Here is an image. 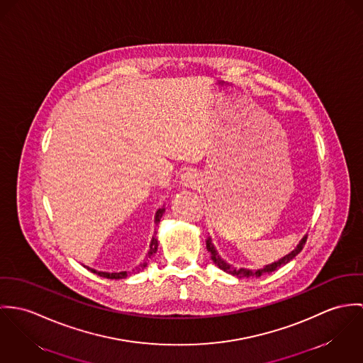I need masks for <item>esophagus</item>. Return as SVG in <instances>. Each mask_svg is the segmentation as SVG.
<instances>
[{
	"label": "esophagus",
	"instance_id": "obj_1",
	"mask_svg": "<svg viewBox=\"0 0 363 363\" xmlns=\"http://www.w3.org/2000/svg\"><path fill=\"white\" fill-rule=\"evenodd\" d=\"M179 184H181V186H182V188L194 189V188H196V186L199 185V178H198V175H196L195 172L188 171V172L182 174Z\"/></svg>",
	"mask_w": 363,
	"mask_h": 363
}]
</instances>
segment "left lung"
<instances>
[{
	"mask_svg": "<svg viewBox=\"0 0 363 363\" xmlns=\"http://www.w3.org/2000/svg\"><path fill=\"white\" fill-rule=\"evenodd\" d=\"M306 240H308V235H305V237L299 241V243L296 245V247H295L292 252H289L288 255H285L284 257L279 259L277 262H274V263H272V264H266L263 269H257V270H249V269H243V267L238 269V267H234V266H231L230 263H227V262H225L224 259H221V256L218 255V252H217V249H216L214 243L211 242L210 237L206 240V247H207V250L210 252V256H211V260L214 262V264H216L217 267H220L221 270H224L225 273L233 274V276H237V277L253 279V277H260V276H264V274H270V273L279 270L282 266H285L288 262H291V260L303 249V246H305V243H306Z\"/></svg>",
	"mask_w": 363,
	"mask_h": 363,
	"instance_id": "obj_1",
	"label": "left lung"
}]
</instances>
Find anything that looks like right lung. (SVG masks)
Instances as JSON below:
<instances>
[{
  "label": "right lung",
  "instance_id": "right-lung-1",
  "mask_svg": "<svg viewBox=\"0 0 363 363\" xmlns=\"http://www.w3.org/2000/svg\"><path fill=\"white\" fill-rule=\"evenodd\" d=\"M164 211H165V208H164V207H162V208H159V210L156 211V216H155V223H156V224H159V223H160ZM157 246H159L157 238H156V237H153V238H152V241H150V247H149V252H147L146 260H145L139 267H136V272H140V270H143V269L147 266L149 259H152V256L157 252ZM84 267H86L87 270H90L91 273H94V274L100 276V277L111 279V280H120V279H125V277L128 276V273H126V272H120V273H107V272H97V270L90 269V267H87V266H84Z\"/></svg>",
  "mask_w": 363,
  "mask_h": 363
}]
</instances>
